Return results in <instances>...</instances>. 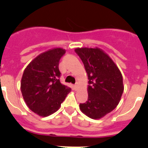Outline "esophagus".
Wrapping results in <instances>:
<instances>
[{
	"instance_id": "1",
	"label": "esophagus",
	"mask_w": 148,
	"mask_h": 148,
	"mask_svg": "<svg viewBox=\"0 0 148 148\" xmlns=\"http://www.w3.org/2000/svg\"><path fill=\"white\" fill-rule=\"evenodd\" d=\"M77 87H78V84H75L73 85V89H74V90H76Z\"/></svg>"
}]
</instances>
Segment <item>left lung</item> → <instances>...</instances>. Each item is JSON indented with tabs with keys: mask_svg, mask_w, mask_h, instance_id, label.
<instances>
[{
	"mask_svg": "<svg viewBox=\"0 0 148 148\" xmlns=\"http://www.w3.org/2000/svg\"><path fill=\"white\" fill-rule=\"evenodd\" d=\"M88 75V99L79 104L83 113L99 119L118 105L124 91L123 78L118 66L99 48H77Z\"/></svg>",
	"mask_w": 148,
	"mask_h": 148,
	"instance_id": "obj_1",
	"label": "left lung"
}]
</instances>
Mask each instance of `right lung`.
<instances>
[{"instance_id": "add662e5", "label": "right lung", "mask_w": 148, "mask_h": 148, "mask_svg": "<svg viewBox=\"0 0 148 148\" xmlns=\"http://www.w3.org/2000/svg\"><path fill=\"white\" fill-rule=\"evenodd\" d=\"M65 53V49L55 48L41 53L23 73L21 90L23 99L28 108L40 116H48L58 110L71 90L59 79L58 65Z\"/></svg>"}]
</instances>
